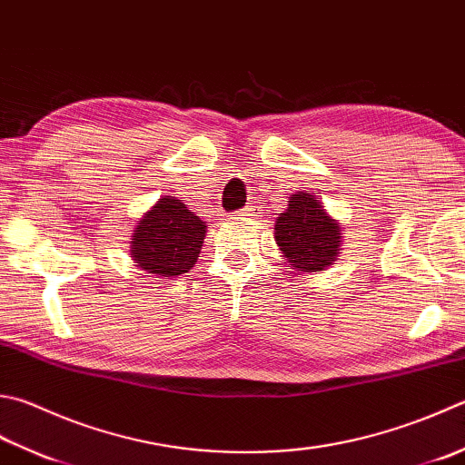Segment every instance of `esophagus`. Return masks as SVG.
Instances as JSON below:
<instances>
[{"mask_svg":"<svg viewBox=\"0 0 465 465\" xmlns=\"http://www.w3.org/2000/svg\"><path fill=\"white\" fill-rule=\"evenodd\" d=\"M259 206H247L242 210H236L234 213V218H252V216H259Z\"/></svg>","mask_w":465,"mask_h":465,"instance_id":"34e87169","label":"esophagus"}]
</instances>
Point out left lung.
<instances>
[{"instance_id": "left-lung-1", "label": "left lung", "mask_w": 465, "mask_h": 465, "mask_svg": "<svg viewBox=\"0 0 465 465\" xmlns=\"http://www.w3.org/2000/svg\"><path fill=\"white\" fill-rule=\"evenodd\" d=\"M340 223L331 218L315 192H295L275 221V241L285 262L313 273L334 265L340 255Z\"/></svg>"}]
</instances>
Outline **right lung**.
I'll return each mask as SVG.
<instances>
[{
  "mask_svg": "<svg viewBox=\"0 0 465 465\" xmlns=\"http://www.w3.org/2000/svg\"><path fill=\"white\" fill-rule=\"evenodd\" d=\"M206 223L182 200L163 196L137 221L131 257L139 269L157 277H178L196 265Z\"/></svg>",
  "mask_w": 465,
  "mask_h": 465,
  "instance_id": "1",
  "label": "right lung"
}]
</instances>
